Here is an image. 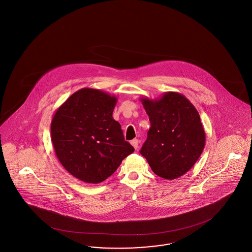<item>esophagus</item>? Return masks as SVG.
<instances>
[{
  "instance_id": "esophagus-1",
  "label": "esophagus",
  "mask_w": 252,
  "mask_h": 252,
  "mask_svg": "<svg viewBox=\"0 0 252 252\" xmlns=\"http://www.w3.org/2000/svg\"><path fill=\"white\" fill-rule=\"evenodd\" d=\"M130 143H131V145L135 148V150H137V148H138V140H137V138H134L133 140H131Z\"/></svg>"
}]
</instances>
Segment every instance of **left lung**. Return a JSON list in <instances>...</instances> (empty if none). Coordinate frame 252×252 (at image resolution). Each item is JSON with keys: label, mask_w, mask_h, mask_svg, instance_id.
<instances>
[{"label": "left lung", "mask_w": 252, "mask_h": 252, "mask_svg": "<svg viewBox=\"0 0 252 252\" xmlns=\"http://www.w3.org/2000/svg\"><path fill=\"white\" fill-rule=\"evenodd\" d=\"M140 100L151 122L140 153L161 178L173 180L183 176L196 163L205 146V131L197 109L178 92Z\"/></svg>", "instance_id": "left-lung-1"}]
</instances>
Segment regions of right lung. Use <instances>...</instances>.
I'll list each match as a JSON object with an SVG mask.
<instances>
[{
  "label": "right lung",
  "instance_id": "1",
  "mask_svg": "<svg viewBox=\"0 0 252 252\" xmlns=\"http://www.w3.org/2000/svg\"><path fill=\"white\" fill-rule=\"evenodd\" d=\"M116 102L114 95L84 88L72 94L53 117L55 154L69 174L86 183L104 181L135 151L113 117Z\"/></svg>",
  "mask_w": 252,
  "mask_h": 252
}]
</instances>
